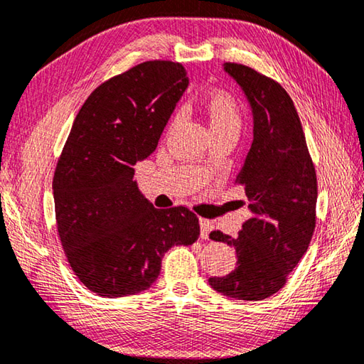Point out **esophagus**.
Returning a JSON list of instances; mask_svg holds the SVG:
<instances>
[{
	"instance_id": "esophagus-1",
	"label": "esophagus",
	"mask_w": 364,
	"mask_h": 364,
	"mask_svg": "<svg viewBox=\"0 0 364 364\" xmlns=\"http://www.w3.org/2000/svg\"><path fill=\"white\" fill-rule=\"evenodd\" d=\"M200 223V237L202 240H208L210 238V232L213 230V223L208 219H202L198 220Z\"/></svg>"
}]
</instances>
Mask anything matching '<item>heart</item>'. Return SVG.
Returning a JSON list of instances; mask_svg holds the SVG:
<instances>
[{
	"mask_svg": "<svg viewBox=\"0 0 364 364\" xmlns=\"http://www.w3.org/2000/svg\"><path fill=\"white\" fill-rule=\"evenodd\" d=\"M206 113L210 118V127L213 131H230L238 134L241 127V110L238 102L227 92H213L205 102ZM180 119V113L173 117L172 124Z\"/></svg>",
	"mask_w": 364,
	"mask_h": 364,
	"instance_id": "1",
	"label": "heart"
}]
</instances>
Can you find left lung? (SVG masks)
<instances>
[{
  "mask_svg": "<svg viewBox=\"0 0 364 364\" xmlns=\"http://www.w3.org/2000/svg\"><path fill=\"white\" fill-rule=\"evenodd\" d=\"M252 110L254 139L235 183L245 188L252 218L237 238L220 230L210 238L233 246L237 267L210 277L216 291L259 301L279 291L308 251L316 229L317 176L300 117L287 91L252 68L225 63Z\"/></svg>",
  "mask_w": 364,
  "mask_h": 364,
  "instance_id": "8db88e82",
  "label": "left lung"
}]
</instances>
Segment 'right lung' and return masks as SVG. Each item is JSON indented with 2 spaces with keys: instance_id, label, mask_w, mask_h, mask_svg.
Returning <instances> with one entry per match:
<instances>
[{
  "instance_id": "add662e5",
  "label": "right lung",
  "mask_w": 364,
  "mask_h": 364,
  "mask_svg": "<svg viewBox=\"0 0 364 364\" xmlns=\"http://www.w3.org/2000/svg\"><path fill=\"white\" fill-rule=\"evenodd\" d=\"M188 85L180 63H141L97 87L74 119L53 176L56 227L73 272L97 295L151 287L164 254L200 235L189 208H154L134 181Z\"/></svg>"
}]
</instances>
